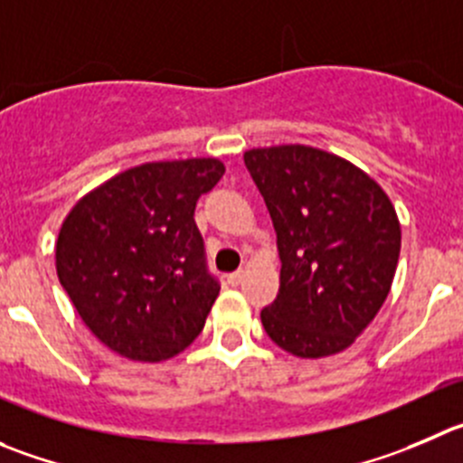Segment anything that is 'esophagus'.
<instances>
[{"mask_svg": "<svg viewBox=\"0 0 463 463\" xmlns=\"http://www.w3.org/2000/svg\"><path fill=\"white\" fill-rule=\"evenodd\" d=\"M245 279V270L243 268H241V270H236V272H232V275H229V284L232 286H239L241 281Z\"/></svg>", "mask_w": 463, "mask_h": 463, "instance_id": "34e87169", "label": "esophagus"}]
</instances>
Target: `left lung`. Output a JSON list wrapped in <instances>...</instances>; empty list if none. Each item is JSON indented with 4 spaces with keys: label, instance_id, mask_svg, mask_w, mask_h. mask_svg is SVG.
<instances>
[{
    "label": "left lung",
    "instance_id": "1",
    "mask_svg": "<svg viewBox=\"0 0 463 463\" xmlns=\"http://www.w3.org/2000/svg\"><path fill=\"white\" fill-rule=\"evenodd\" d=\"M279 250V293L261 311L268 336L302 359L343 352L384 305L400 222L375 179L336 154L277 145L243 154Z\"/></svg>",
    "mask_w": 463,
    "mask_h": 463
}]
</instances>
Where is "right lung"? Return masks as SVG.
I'll use <instances>...</instances> for the list:
<instances>
[{
  "label": "right lung",
  "mask_w": 463,
  "mask_h": 463,
  "mask_svg": "<svg viewBox=\"0 0 463 463\" xmlns=\"http://www.w3.org/2000/svg\"><path fill=\"white\" fill-rule=\"evenodd\" d=\"M218 158L143 163L83 195L56 241V272L86 327L131 361H165L202 332L220 293L195 206Z\"/></svg>",
  "instance_id": "add662e5"
}]
</instances>
